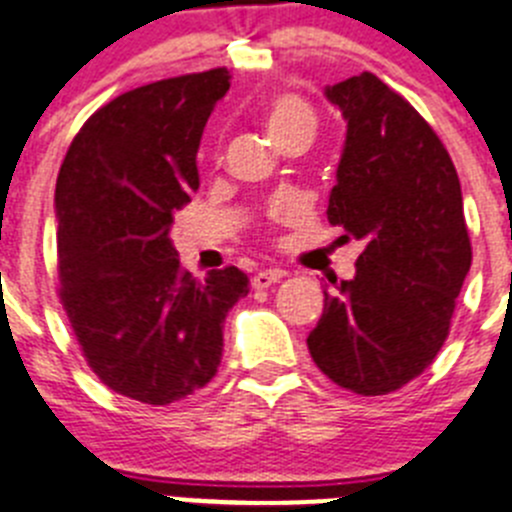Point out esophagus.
<instances>
[{
    "mask_svg": "<svg viewBox=\"0 0 512 512\" xmlns=\"http://www.w3.org/2000/svg\"><path fill=\"white\" fill-rule=\"evenodd\" d=\"M285 275H288V273H285V270H280V267H265V270L255 273V278H252V285H255V288H270V285L280 283Z\"/></svg>",
    "mask_w": 512,
    "mask_h": 512,
    "instance_id": "esophagus-1",
    "label": "esophagus"
}]
</instances>
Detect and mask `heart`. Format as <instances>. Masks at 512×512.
Returning a JSON list of instances; mask_svg holds the SVG:
<instances>
[{
  "label": "heart",
  "instance_id": "b5f03b06",
  "mask_svg": "<svg viewBox=\"0 0 512 512\" xmlns=\"http://www.w3.org/2000/svg\"><path fill=\"white\" fill-rule=\"evenodd\" d=\"M265 122L270 135L275 137V142L285 140L290 135H298V132L313 135V127H316L313 109L296 94L273 96V101L267 104Z\"/></svg>",
  "mask_w": 512,
  "mask_h": 512
}]
</instances>
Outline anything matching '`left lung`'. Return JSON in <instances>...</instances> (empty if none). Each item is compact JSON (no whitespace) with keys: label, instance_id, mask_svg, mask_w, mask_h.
Instances as JSON below:
<instances>
[{"label":"left lung","instance_id":"obj_1","mask_svg":"<svg viewBox=\"0 0 512 512\" xmlns=\"http://www.w3.org/2000/svg\"><path fill=\"white\" fill-rule=\"evenodd\" d=\"M347 119L329 224L359 239L357 275L324 290L308 352L329 380L385 395L421 375L449 336L472 265L457 168L431 124L375 73L326 86Z\"/></svg>","mask_w":512,"mask_h":512}]
</instances>
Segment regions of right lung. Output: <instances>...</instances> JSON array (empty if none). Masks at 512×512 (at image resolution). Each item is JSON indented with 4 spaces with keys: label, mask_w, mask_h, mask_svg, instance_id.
Returning <instances> with one entry per match:
<instances>
[{
    "label": "right lung",
    "mask_w": 512,
    "mask_h": 512,
    "mask_svg": "<svg viewBox=\"0 0 512 512\" xmlns=\"http://www.w3.org/2000/svg\"><path fill=\"white\" fill-rule=\"evenodd\" d=\"M227 68L163 78L96 109L55 183L61 303L86 365L147 405L201 390L222 362L224 319L250 293L239 267L196 280L170 242L199 188L206 119Z\"/></svg>",
    "instance_id": "1"
}]
</instances>
